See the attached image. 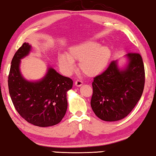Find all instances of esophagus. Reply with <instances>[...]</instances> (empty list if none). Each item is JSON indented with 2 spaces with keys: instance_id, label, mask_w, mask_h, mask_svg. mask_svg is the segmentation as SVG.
Instances as JSON below:
<instances>
[{
  "instance_id": "obj_1",
  "label": "esophagus",
  "mask_w": 156,
  "mask_h": 156,
  "mask_svg": "<svg viewBox=\"0 0 156 156\" xmlns=\"http://www.w3.org/2000/svg\"><path fill=\"white\" fill-rule=\"evenodd\" d=\"M82 84H83V82H82V81H81V80H76V82H75V86H76V87H80Z\"/></svg>"
}]
</instances>
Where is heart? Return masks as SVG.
Returning <instances> with one entry per match:
<instances>
[{
  "mask_svg": "<svg viewBox=\"0 0 156 156\" xmlns=\"http://www.w3.org/2000/svg\"><path fill=\"white\" fill-rule=\"evenodd\" d=\"M110 55L111 51L108 46H100L93 41H87L71 46L67 55L60 54L58 62L63 73L70 75L75 69L74 62L79 60L80 70L88 76H95L104 70Z\"/></svg>",
  "mask_w": 156,
  "mask_h": 156,
  "instance_id": "heart-1",
  "label": "heart"
}]
</instances>
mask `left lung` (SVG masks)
<instances>
[{"label":"left lung","instance_id":"obj_1","mask_svg":"<svg viewBox=\"0 0 156 156\" xmlns=\"http://www.w3.org/2000/svg\"><path fill=\"white\" fill-rule=\"evenodd\" d=\"M127 63L120 69L117 60L96 76L92 82L91 106L96 115L108 122L125 118L134 109L143 94L145 71L140 54L125 55Z\"/></svg>","mask_w":156,"mask_h":156}]
</instances>
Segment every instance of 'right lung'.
<instances>
[{
    "instance_id": "right-lung-1",
    "label": "right lung",
    "mask_w": 156,
    "mask_h": 156,
    "mask_svg": "<svg viewBox=\"0 0 156 156\" xmlns=\"http://www.w3.org/2000/svg\"><path fill=\"white\" fill-rule=\"evenodd\" d=\"M31 50V45L24 43L12 58L8 76L10 98L18 113L27 122L41 127L55 125L66 113L67 92L73 82L51 67L39 80H25L20 72V62Z\"/></svg>"
}]
</instances>
